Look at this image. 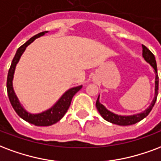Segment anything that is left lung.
<instances>
[{
	"instance_id": "left-lung-1",
	"label": "left lung",
	"mask_w": 161,
	"mask_h": 161,
	"mask_svg": "<svg viewBox=\"0 0 161 161\" xmlns=\"http://www.w3.org/2000/svg\"><path fill=\"white\" fill-rule=\"evenodd\" d=\"M142 57L145 59V61L147 62L149 65L152 66L154 70V74H155V81H154V97H153V101L149 105V107L145 109L143 112L139 113V114H132V115H119V114H116L111 112L105 107L104 105H102L100 102V96L97 98L96 101V106L97 110L102 115V118L105 120H107L108 122L112 124H115L118 125H134V124L137 123L142 119H143L144 118L147 117L148 114L150 113L152 108L155 104L156 102L157 96H158V90H159V77H158V72H157V65L156 60H155V57L153 55L152 52H151L146 46L142 45Z\"/></svg>"
}]
</instances>
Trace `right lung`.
Listing matches in <instances>:
<instances>
[{
	"label": "right lung",
	"mask_w": 161,
	"mask_h": 161,
	"mask_svg": "<svg viewBox=\"0 0 161 161\" xmlns=\"http://www.w3.org/2000/svg\"><path fill=\"white\" fill-rule=\"evenodd\" d=\"M47 32L48 31L38 33L37 35L32 36L29 41H27L25 43L23 44L21 47L18 48L17 52L15 53V56H14V59L12 61V64H11L10 69L8 71V80H7V90H8V98H9L11 105L13 106L14 111L17 113L18 115L21 119L27 121L28 123L32 124V125L36 126L52 125L57 123L58 121L61 119L63 116L65 114V113L68 110L72 97L83 87V85H79V86L73 87V88L69 89L60 96V98L50 108H48L47 110L42 112V113H39V114H31L28 111H26L23 107V105L20 103L19 100L14 92V85H13L16 65L19 61L20 57L22 56V54L26 49L27 46H29L30 44L32 42L35 41L36 38L42 36Z\"/></svg>",
	"instance_id": "right-lung-1"
}]
</instances>
